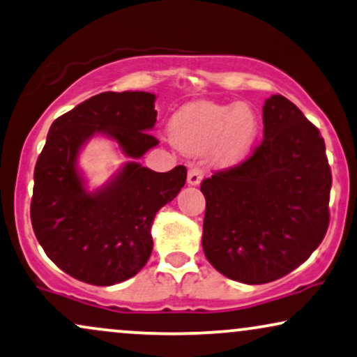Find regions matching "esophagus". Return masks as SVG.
Masks as SVG:
<instances>
[{
  "label": "esophagus",
  "instance_id": "esophagus-1",
  "mask_svg": "<svg viewBox=\"0 0 357 357\" xmlns=\"http://www.w3.org/2000/svg\"><path fill=\"white\" fill-rule=\"evenodd\" d=\"M202 178H204V170H202L200 167H190V169H188L187 180L190 185H199Z\"/></svg>",
  "mask_w": 357,
  "mask_h": 357
}]
</instances>
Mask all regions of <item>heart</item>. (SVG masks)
Instances as JSON below:
<instances>
[{"label": "heart", "mask_w": 357, "mask_h": 357, "mask_svg": "<svg viewBox=\"0 0 357 357\" xmlns=\"http://www.w3.org/2000/svg\"><path fill=\"white\" fill-rule=\"evenodd\" d=\"M259 130L253 107L200 100L183 105L170 121V137L180 151L204 153L212 149L215 164L231 167L252 152Z\"/></svg>", "instance_id": "heart-1"}]
</instances>
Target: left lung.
<instances>
[{"instance_id": "obj_1", "label": "left lung", "mask_w": 357, "mask_h": 357, "mask_svg": "<svg viewBox=\"0 0 357 357\" xmlns=\"http://www.w3.org/2000/svg\"><path fill=\"white\" fill-rule=\"evenodd\" d=\"M252 155L202 182L205 257L246 284L280 280L305 263L329 225L331 167L318 127L283 96L263 105Z\"/></svg>"}]
</instances>
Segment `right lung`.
I'll return each mask as SVG.
<instances>
[{
  "label": "right lung",
  "mask_w": 357,
  "mask_h": 357,
  "mask_svg": "<svg viewBox=\"0 0 357 357\" xmlns=\"http://www.w3.org/2000/svg\"><path fill=\"white\" fill-rule=\"evenodd\" d=\"M151 92H102L52 122L34 167L31 223L50 257L73 278L111 286L132 278L152 253L153 217L185 185L187 169L153 172L129 162L107 185L86 192L76 160L86 140L104 134L130 158L158 140Z\"/></svg>",
  "instance_id": "right-lung-1"
}]
</instances>
